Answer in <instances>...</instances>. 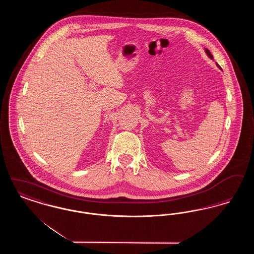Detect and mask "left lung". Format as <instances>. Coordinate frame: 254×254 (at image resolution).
<instances>
[{
	"mask_svg": "<svg viewBox=\"0 0 254 254\" xmlns=\"http://www.w3.org/2000/svg\"><path fill=\"white\" fill-rule=\"evenodd\" d=\"M205 53H206V55H207V57H209V58H210V59H211V60H213V56H212V54H211V53H210V51H209V50H208V49H205ZM216 65H217L218 67H219V68H220V69H222V68H221V67H220V65H219V64H216Z\"/></svg>",
	"mask_w": 254,
	"mask_h": 254,
	"instance_id": "left-lung-1",
	"label": "left lung"
}]
</instances>
